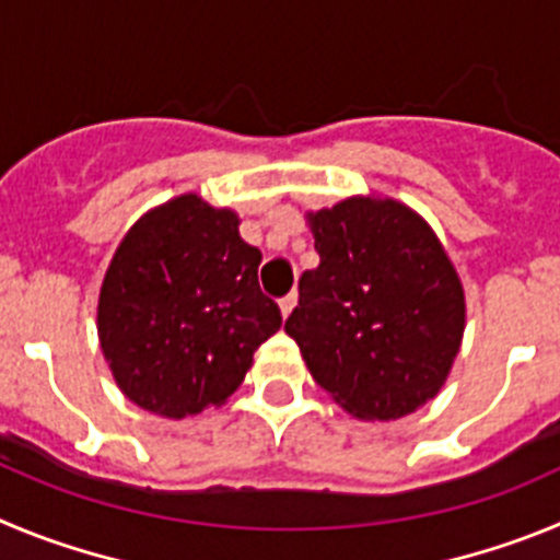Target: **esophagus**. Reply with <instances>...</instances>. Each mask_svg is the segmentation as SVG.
Returning a JSON list of instances; mask_svg holds the SVG:
<instances>
[{
  "mask_svg": "<svg viewBox=\"0 0 560 560\" xmlns=\"http://www.w3.org/2000/svg\"><path fill=\"white\" fill-rule=\"evenodd\" d=\"M295 304H299V295H295V292H290V295H284V299L279 301V306H281V315H290L292 310H295Z\"/></svg>",
  "mask_w": 560,
  "mask_h": 560,
  "instance_id": "esophagus-1",
  "label": "esophagus"
}]
</instances>
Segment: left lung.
I'll return each mask as SVG.
<instances>
[{
    "label": "left lung",
    "instance_id": "8db88e82",
    "mask_svg": "<svg viewBox=\"0 0 560 560\" xmlns=\"http://www.w3.org/2000/svg\"><path fill=\"white\" fill-rule=\"evenodd\" d=\"M320 265L299 281L284 331L312 380L362 421L435 399L460 351L466 299L435 231L393 198L306 214Z\"/></svg>",
    "mask_w": 560,
    "mask_h": 560
}]
</instances>
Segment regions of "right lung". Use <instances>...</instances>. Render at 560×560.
Returning a JSON list of instances; mask_svg holds the SVG:
<instances>
[{"label":"right lung","mask_w":560,"mask_h":560,"mask_svg":"<svg viewBox=\"0 0 560 560\" xmlns=\"http://www.w3.org/2000/svg\"><path fill=\"white\" fill-rule=\"evenodd\" d=\"M240 218L189 192L136 220L105 270L97 335L119 390L164 418L225 405L281 312Z\"/></svg>","instance_id":"1"}]
</instances>
